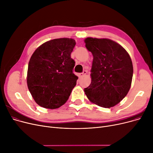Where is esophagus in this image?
Returning <instances> with one entry per match:
<instances>
[{"label": "esophagus", "instance_id": "esophagus-1", "mask_svg": "<svg viewBox=\"0 0 153 153\" xmlns=\"http://www.w3.org/2000/svg\"><path fill=\"white\" fill-rule=\"evenodd\" d=\"M87 72H88V71H87L86 70H84V71H83V73H81V74H79V77H82V76L86 75V74H87Z\"/></svg>", "mask_w": 153, "mask_h": 153}]
</instances>
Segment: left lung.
Instances as JSON below:
<instances>
[{"mask_svg": "<svg viewBox=\"0 0 153 153\" xmlns=\"http://www.w3.org/2000/svg\"><path fill=\"white\" fill-rule=\"evenodd\" d=\"M85 42L93 56L91 82L84 89L86 95L99 106L113 107L126 96L131 85V57L124 48L110 39L88 37Z\"/></svg>", "mask_w": 153, "mask_h": 153, "instance_id": "left-lung-1", "label": "left lung"}]
</instances>
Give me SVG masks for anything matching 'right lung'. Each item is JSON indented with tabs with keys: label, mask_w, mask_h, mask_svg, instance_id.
<instances>
[{
	"label": "right lung",
	"mask_w": 153,
	"mask_h": 153,
	"mask_svg": "<svg viewBox=\"0 0 153 153\" xmlns=\"http://www.w3.org/2000/svg\"><path fill=\"white\" fill-rule=\"evenodd\" d=\"M75 40L68 38L46 42L35 50L28 63L27 83L39 106L56 109L64 105L76 85L71 53Z\"/></svg>",
	"instance_id": "obj_1"
}]
</instances>
